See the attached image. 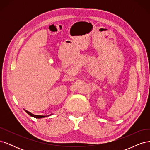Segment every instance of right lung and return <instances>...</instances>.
<instances>
[{"label":"right lung","mask_w":150,"mask_h":150,"mask_svg":"<svg viewBox=\"0 0 150 150\" xmlns=\"http://www.w3.org/2000/svg\"><path fill=\"white\" fill-rule=\"evenodd\" d=\"M25 111V112L28 113V114L29 115H30V116H32V117H35V118H42V117H47V116H41V115H33V114H32L31 112H30L29 111H27V110H24ZM50 116V115H49ZM48 116H49V115H48Z\"/></svg>","instance_id":"1"}]
</instances>
